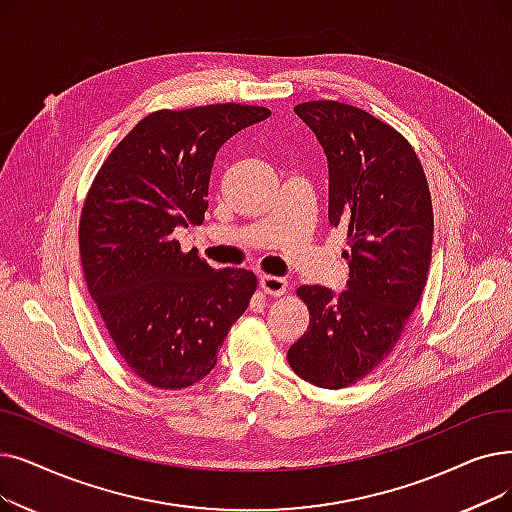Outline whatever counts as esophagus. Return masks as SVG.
Returning a JSON list of instances; mask_svg holds the SVG:
<instances>
[{"label":"esophagus","mask_w":512,"mask_h":512,"mask_svg":"<svg viewBox=\"0 0 512 512\" xmlns=\"http://www.w3.org/2000/svg\"><path fill=\"white\" fill-rule=\"evenodd\" d=\"M259 286H261L263 293L280 297V295L286 293V286H288V284H286V280L280 278V276H268V274H263V276L259 278Z\"/></svg>","instance_id":"obj_1"}]
</instances>
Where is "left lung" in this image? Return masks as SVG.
I'll use <instances>...</instances> for the list:
<instances>
[{
	"label": "left lung",
	"mask_w": 512,
	"mask_h": 512,
	"mask_svg": "<svg viewBox=\"0 0 512 512\" xmlns=\"http://www.w3.org/2000/svg\"><path fill=\"white\" fill-rule=\"evenodd\" d=\"M328 161V221L343 228L347 291L297 288L309 326L288 349L303 381L345 389L379 366L425 291L433 209L425 171L408 140L366 110L335 100L295 106Z\"/></svg>",
	"instance_id": "1"
}]
</instances>
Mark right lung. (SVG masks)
Here are the masks:
<instances>
[{
	"mask_svg": "<svg viewBox=\"0 0 512 512\" xmlns=\"http://www.w3.org/2000/svg\"><path fill=\"white\" fill-rule=\"evenodd\" d=\"M270 115L230 102L157 110L108 154L85 198L87 288L121 358L152 387L203 381L249 307L253 272L215 270L196 251L182 253L173 232L203 224L217 150Z\"/></svg>",
	"mask_w": 512,
	"mask_h": 512,
	"instance_id": "obj_1",
	"label": "right lung"
}]
</instances>
